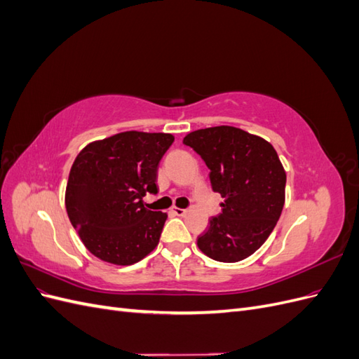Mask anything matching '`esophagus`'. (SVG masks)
Listing matches in <instances>:
<instances>
[{"mask_svg":"<svg viewBox=\"0 0 359 359\" xmlns=\"http://www.w3.org/2000/svg\"><path fill=\"white\" fill-rule=\"evenodd\" d=\"M172 212L175 214V215H184V214H186V210H182V208H177V206H173V208H172Z\"/></svg>","mask_w":359,"mask_h":359,"instance_id":"obj_1","label":"esophagus"}]
</instances>
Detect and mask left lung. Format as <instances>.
Returning <instances> with one entry per match:
<instances>
[{"mask_svg":"<svg viewBox=\"0 0 359 359\" xmlns=\"http://www.w3.org/2000/svg\"><path fill=\"white\" fill-rule=\"evenodd\" d=\"M211 170L215 193L224 199L222 214L198 236L203 255L219 262L252 256L274 231L285 205L286 172L268 140L241 128H201L182 140Z\"/></svg>","mask_w":359,"mask_h":359,"instance_id":"1","label":"left lung"}]
</instances>
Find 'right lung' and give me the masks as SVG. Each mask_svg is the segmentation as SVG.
<instances>
[{
  "label": "right lung",
  "mask_w": 359,
  "mask_h": 359,
  "mask_svg": "<svg viewBox=\"0 0 359 359\" xmlns=\"http://www.w3.org/2000/svg\"><path fill=\"white\" fill-rule=\"evenodd\" d=\"M170 133L123 132L86 145L66 187L67 215L83 245L103 262L133 265L157 247L166 212L147 210Z\"/></svg>",
  "instance_id": "obj_1"
}]
</instances>
